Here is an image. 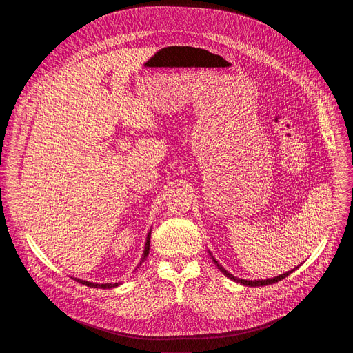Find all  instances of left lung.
<instances>
[{
  "instance_id": "8db88e82",
  "label": "left lung",
  "mask_w": 353,
  "mask_h": 353,
  "mask_svg": "<svg viewBox=\"0 0 353 353\" xmlns=\"http://www.w3.org/2000/svg\"><path fill=\"white\" fill-rule=\"evenodd\" d=\"M210 253V252H209ZM210 256H212V253H210ZM212 259H213V262L216 263V266H217V269L223 273L226 277H229V279H232V281H234V282H237V283H240V285H245V286H253V288H256V286H266V285H272V283H276V282H279V281H282V279H285V277H288L290 273H293V270L294 269H292V270H289V272H286V273H283V274H279V276H276V277H272V279H266V281H245V279H239V277H234L232 273H229L223 266L221 265H219V262L216 261V259L212 256ZM298 269V268H296Z\"/></svg>"
}]
</instances>
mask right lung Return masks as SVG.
<instances>
[{"mask_svg": "<svg viewBox=\"0 0 353 353\" xmlns=\"http://www.w3.org/2000/svg\"><path fill=\"white\" fill-rule=\"evenodd\" d=\"M150 234H152V230L148 232V234H147V237H145V245H144V252H143V257H141L140 265L145 261V257L148 256V250H150ZM140 265H139V266H140ZM72 279L80 282V283H83V285H85V286H90V288H101V289H111V288H117V286L120 285V282H119V283H94V282H88V281L77 279V277H72Z\"/></svg>", "mask_w": 353, "mask_h": 353, "instance_id": "right-lung-1", "label": "right lung"}]
</instances>
